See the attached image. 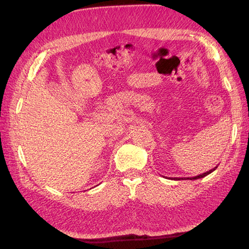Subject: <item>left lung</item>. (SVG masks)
<instances>
[{
    "instance_id": "8db88e82",
    "label": "left lung",
    "mask_w": 249,
    "mask_h": 249,
    "mask_svg": "<svg viewBox=\"0 0 249 249\" xmlns=\"http://www.w3.org/2000/svg\"><path fill=\"white\" fill-rule=\"evenodd\" d=\"M217 168V166L215 167V168H213V169H211V170H209V171H206V172H204V174H202V175H199V176H196V177H192V178H187V179H189V180H196V179H201V178H204L205 176H208V175H210L211 172H213L214 170H215ZM177 180H180V179H177Z\"/></svg>"
}]
</instances>
